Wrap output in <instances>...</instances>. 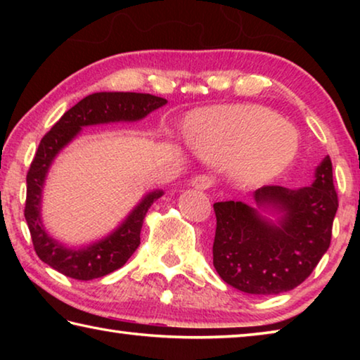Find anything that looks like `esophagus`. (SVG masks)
<instances>
[{
    "label": "esophagus",
    "mask_w": 360,
    "mask_h": 360,
    "mask_svg": "<svg viewBox=\"0 0 360 360\" xmlns=\"http://www.w3.org/2000/svg\"><path fill=\"white\" fill-rule=\"evenodd\" d=\"M192 186L195 188H198V191H206V188H210L212 186V178L208 174H198L192 179Z\"/></svg>",
    "instance_id": "esophagus-1"
}]
</instances>
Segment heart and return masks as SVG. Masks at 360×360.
Wrapping results in <instances>:
<instances>
[{"label": "heart", "instance_id": "heart-1", "mask_svg": "<svg viewBox=\"0 0 360 360\" xmlns=\"http://www.w3.org/2000/svg\"><path fill=\"white\" fill-rule=\"evenodd\" d=\"M192 146L216 160H230L236 178L257 184L275 178L297 154L294 127L259 105H225L193 117Z\"/></svg>", "mask_w": 360, "mask_h": 360}]
</instances>
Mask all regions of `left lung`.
Returning a JSON list of instances; mask_svg holds the SVG:
<instances>
[{"label": "left lung", "mask_w": 360, "mask_h": 360, "mask_svg": "<svg viewBox=\"0 0 360 360\" xmlns=\"http://www.w3.org/2000/svg\"><path fill=\"white\" fill-rule=\"evenodd\" d=\"M260 208L279 214L273 224L241 202L214 203L212 264L225 283L252 295H276L297 288L330 246L338 208L330 157L316 168L313 186H264L255 191Z\"/></svg>", "instance_id": "left-lung-1"}]
</instances>
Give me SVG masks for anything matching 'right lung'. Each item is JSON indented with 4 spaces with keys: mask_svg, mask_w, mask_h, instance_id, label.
<instances>
[{
    "mask_svg": "<svg viewBox=\"0 0 360 360\" xmlns=\"http://www.w3.org/2000/svg\"><path fill=\"white\" fill-rule=\"evenodd\" d=\"M163 105H167L165 98L149 94H92L68 109L62 115V119L52 127L51 131H47L41 139L27 174L25 219L34 251L44 264L65 276L89 281V279L101 278L117 270L122 265H125V262L136 251L146 212L157 198L162 197V191H154L146 195L129 217L106 238L87 248L70 249L51 238L41 222L42 187H44L46 176L53 158L66 144L77 136L82 127L119 120H139Z\"/></svg>",
    "mask_w": 360,
    "mask_h": 360,
    "instance_id": "add662e5",
    "label": "right lung"
}]
</instances>
